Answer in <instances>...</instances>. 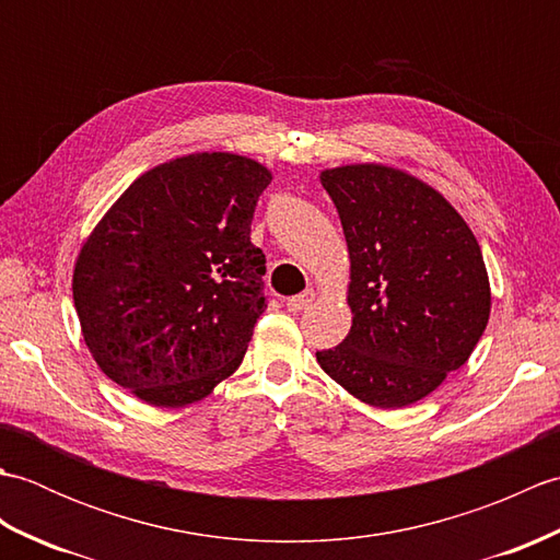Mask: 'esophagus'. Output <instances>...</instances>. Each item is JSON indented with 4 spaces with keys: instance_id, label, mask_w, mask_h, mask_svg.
<instances>
[{
    "instance_id": "1",
    "label": "esophagus",
    "mask_w": 560,
    "mask_h": 560,
    "mask_svg": "<svg viewBox=\"0 0 560 560\" xmlns=\"http://www.w3.org/2000/svg\"><path fill=\"white\" fill-rule=\"evenodd\" d=\"M313 299H315L313 289H307V291H303V293H299V295H293V299H289V301H287V307H289L291 313H301V311H305L307 305L313 303Z\"/></svg>"
}]
</instances>
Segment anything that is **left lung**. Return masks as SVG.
Listing matches in <instances>:
<instances>
[{
    "label": "left lung",
    "mask_w": 560,
    "mask_h": 560,
    "mask_svg": "<svg viewBox=\"0 0 560 560\" xmlns=\"http://www.w3.org/2000/svg\"><path fill=\"white\" fill-rule=\"evenodd\" d=\"M319 180L347 235L353 319L317 363L371 407H409L467 363L489 325L481 247L455 207L409 173L361 163Z\"/></svg>",
    "instance_id": "obj_1"
}]
</instances>
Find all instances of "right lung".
I'll return each mask as SVG.
<instances>
[{
	"instance_id": "1",
	"label": "right lung",
	"mask_w": 560,
	"mask_h": 560,
	"mask_svg": "<svg viewBox=\"0 0 560 560\" xmlns=\"http://www.w3.org/2000/svg\"><path fill=\"white\" fill-rule=\"evenodd\" d=\"M269 183L253 159L189 153L137 177L101 219L71 291L113 383L175 409L237 371L267 307V259L249 225Z\"/></svg>"
}]
</instances>
